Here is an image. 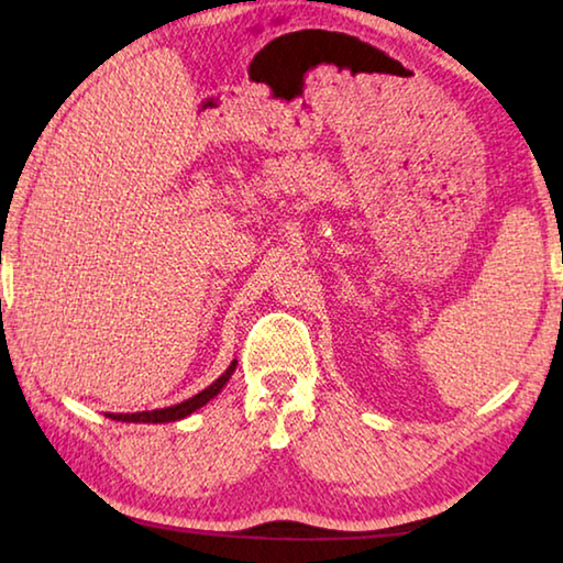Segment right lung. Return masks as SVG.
I'll return each instance as SVG.
<instances>
[{
  "label": "right lung",
  "instance_id": "obj_1",
  "mask_svg": "<svg viewBox=\"0 0 563 563\" xmlns=\"http://www.w3.org/2000/svg\"><path fill=\"white\" fill-rule=\"evenodd\" d=\"M238 365V360H233L231 365H228L225 373L216 379L213 385H208L203 393H198L194 397L184 399L180 405H174V407H164V409H151V412H126V415H117V412H107V417L117 419V422H146V424H166V422H178V419H184L188 415H194L196 409H201L206 402H211V399L221 393V389L225 387L228 379H231L233 369Z\"/></svg>",
  "mask_w": 563,
  "mask_h": 563
}]
</instances>
